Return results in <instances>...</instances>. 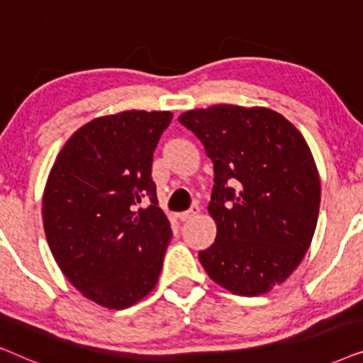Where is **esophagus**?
<instances>
[{
    "label": "esophagus",
    "mask_w": 363,
    "mask_h": 363,
    "mask_svg": "<svg viewBox=\"0 0 363 363\" xmlns=\"http://www.w3.org/2000/svg\"><path fill=\"white\" fill-rule=\"evenodd\" d=\"M198 213H200V208H198V206H191L188 211L178 213L177 218H178V220H180V221H186V220H191L193 216H196Z\"/></svg>",
    "instance_id": "esophagus-1"
}]
</instances>
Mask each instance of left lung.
<instances>
[{"instance_id":"obj_1","label":"left lung","mask_w":363,"mask_h":363,"mask_svg":"<svg viewBox=\"0 0 363 363\" xmlns=\"http://www.w3.org/2000/svg\"><path fill=\"white\" fill-rule=\"evenodd\" d=\"M215 167L216 241L200 262L216 284L259 296L301 264L314 236L320 178L302 133L267 107L218 104L178 117Z\"/></svg>"}]
</instances>
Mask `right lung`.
Listing matches in <instances>:
<instances>
[{"label": "right lung", "instance_id": "add662e5", "mask_svg": "<svg viewBox=\"0 0 363 363\" xmlns=\"http://www.w3.org/2000/svg\"><path fill=\"white\" fill-rule=\"evenodd\" d=\"M168 111H123L77 128L57 153L43 193L48 245L79 292L127 309L157 286L172 240L152 160ZM147 197L145 208L136 205Z\"/></svg>", "mask_w": 363, "mask_h": 363}]
</instances>
